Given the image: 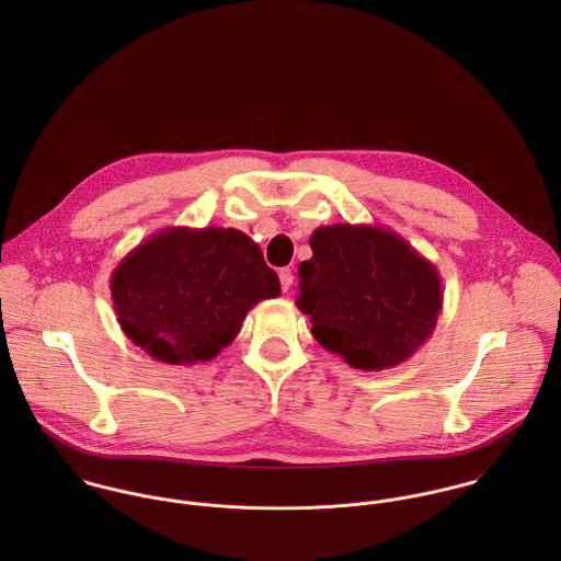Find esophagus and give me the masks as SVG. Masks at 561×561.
I'll return each instance as SVG.
<instances>
[{
	"mask_svg": "<svg viewBox=\"0 0 561 561\" xmlns=\"http://www.w3.org/2000/svg\"><path fill=\"white\" fill-rule=\"evenodd\" d=\"M278 276H280V287H283V291H289L291 285H294V272H291V267H283V270L278 272Z\"/></svg>",
	"mask_w": 561,
	"mask_h": 561,
	"instance_id": "34e87169",
	"label": "esophagus"
}]
</instances>
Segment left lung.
Here are the masks:
<instances>
[{"label": "left lung", "mask_w": 561, "mask_h": 561, "mask_svg": "<svg viewBox=\"0 0 561 561\" xmlns=\"http://www.w3.org/2000/svg\"><path fill=\"white\" fill-rule=\"evenodd\" d=\"M298 267V309L321 347L363 371L391 369L434 332L443 311L436 267L391 229L328 225Z\"/></svg>", "instance_id": "1"}]
</instances>
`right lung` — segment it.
<instances>
[{"instance_id": "add662e5", "label": "right lung", "mask_w": 561, "mask_h": 561, "mask_svg": "<svg viewBox=\"0 0 561 561\" xmlns=\"http://www.w3.org/2000/svg\"><path fill=\"white\" fill-rule=\"evenodd\" d=\"M110 291L138 347L168 365H194L216 358L280 283L259 243L238 229L170 227L116 265Z\"/></svg>"}]
</instances>
